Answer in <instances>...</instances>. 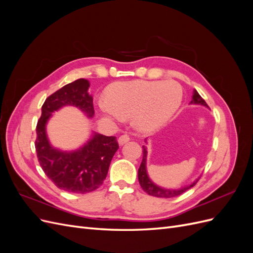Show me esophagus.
Wrapping results in <instances>:
<instances>
[{
  "label": "esophagus",
  "mask_w": 253,
  "mask_h": 253,
  "mask_svg": "<svg viewBox=\"0 0 253 253\" xmlns=\"http://www.w3.org/2000/svg\"><path fill=\"white\" fill-rule=\"evenodd\" d=\"M129 139H131V137H129L127 134H124V135L119 136V138H118V142H119V144H120V145H122V144L126 143L127 141H129Z\"/></svg>",
  "instance_id": "esophagus-1"
}]
</instances>
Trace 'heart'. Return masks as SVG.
<instances>
[{
    "mask_svg": "<svg viewBox=\"0 0 253 253\" xmlns=\"http://www.w3.org/2000/svg\"><path fill=\"white\" fill-rule=\"evenodd\" d=\"M181 99L182 89L176 81H129L112 86L108 100L99 102V108L111 119L133 116L141 129H154L170 119Z\"/></svg>",
    "mask_w": 253,
    "mask_h": 253,
    "instance_id": "1",
    "label": "heart"
}]
</instances>
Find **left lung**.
Listing matches in <instances>:
<instances>
[{
  "label": "left lung",
  "mask_w": 253,
  "mask_h": 253,
  "mask_svg": "<svg viewBox=\"0 0 253 253\" xmlns=\"http://www.w3.org/2000/svg\"><path fill=\"white\" fill-rule=\"evenodd\" d=\"M191 103L203 104L205 106H208V104L206 103V101L200 96V94L197 93L196 89H194V91H193V97H192V100H191ZM142 150H143L142 151V162H141L140 167L138 169V180H139V183H140L142 190L145 193H148L149 195L155 196V197L171 198V197L181 195L182 193H185L187 190H189L190 188H192L196 185L198 179H196L193 183H191L190 186L183 187L178 190H168V189H164V188H160V187L156 186L155 183H153V181L149 178L148 173H147V167H145V164H147V149L144 148V145L142 147Z\"/></svg>",
  "instance_id": "1"
}]
</instances>
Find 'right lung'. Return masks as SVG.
<instances>
[{
    "mask_svg": "<svg viewBox=\"0 0 253 253\" xmlns=\"http://www.w3.org/2000/svg\"><path fill=\"white\" fill-rule=\"evenodd\" d=\"M88 87L87 80L78 79L47 97L36 127L37 157L45 175L59 189L79 194L89 193L102 185L111 160L119 148L116 137L95 134L81 149L61 152L50 145L45 126L51 113L64 105L77 106L88 117H93L95 111Z\"/></svg>",
    "mask_w": 253,
    "mask_h": 253,
    "instance_id": "right-lung-1",
    "label": "right lung"
}]
</instances>
